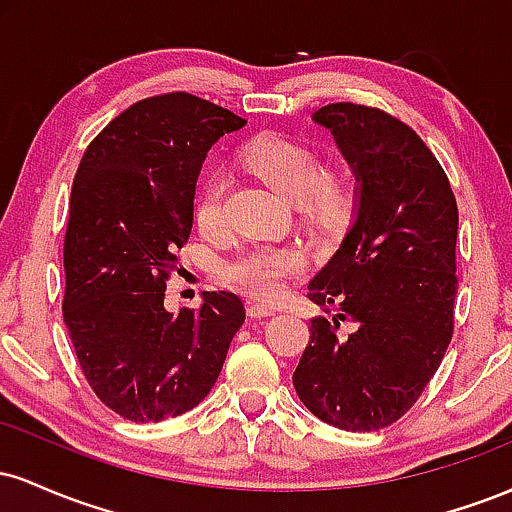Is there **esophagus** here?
<instances>
[{"label": "esophagus", "mask_w": 512, "mask_h": 512, "mask_svg": "<svg viewBox=\"0 0 512 512\" xmlns=\"http://www.w3.org/2000/svg\"><path fill=\"white\" fill-rule=\"evenodd\" d=\"M274 313H276V308H272V305L248 301V315L250 317H269V315H274Z\"/></svg>", "instance_id": "obj_1"}]
</instances>
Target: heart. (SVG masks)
Returning a JSON list of instances; mask_svg holds the SVG:
<instances>
[{"instance_id": "obj_1", "label": "heart", "mask_w": 512, "mask_h": 512, "mask_svg": "<svg viewBox=\"0 0 512 512\" xmlns=\"http://www.w3.org/2000/svg\"><path fill=\"white\" fill-rule=\"evenodd\" d=\"M243 166L267 182L281 197L296 202L298 209L315 223H334L346 207V178L342 173L320 170V161L310 146L293 142L281 134L264 132L245 144L240 151ZM226 175L209 173L202 182L195 219L202 231L219 228L226 195ZM305 264L298 248H255L223 264L221 274L228 284L252 293L257 298H274L284 289L291 274L301 272Z\"/></svg>"}]
</instances>
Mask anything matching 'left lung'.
Returning <instances> with one entry per match:
<instances>
[{
  "instance_id": "8db88e82",
  "label": "left lung",
  "mask_w": 512,
  "mask_h": 512,
  "mask_svg": "<svg viewBox=\"0 0 512 512\" xmlns=\"http://www.w3.org/2000/svg\"><path fill=\"white\" fill-rule=\"evenodd\" d=\"M356 178L351 226L308 284L334 310L310 320L293 373L317 419L344 431L395 424L419 399L452 339L457 202L414 129L378 108L332 103L313 113ZM352 325L338 334V322Z\"/></svg>"
}]
</instances>
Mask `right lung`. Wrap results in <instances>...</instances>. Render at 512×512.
Masks as SVG:
<instances>
[{"label":"right lung","instance_id":"right-lung-1","mask_svg":"<svg viewBox=\"0 0 512 512\" xmlns=\"http://www.w3.org/2000/svg\"><path fill=\"white\" fill-rule=\"evenodd\" d=\"M243 117L190 93L146 98L88 144L64 236V325L98 399L146 424L197 407L245 322L236 293L168 313L207 151Z\"/></svg>","mask_w":512,"mask_h":512}]
</instances>
